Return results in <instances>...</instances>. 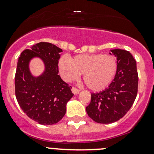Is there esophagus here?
<instances>
[{"mask_svg":"<svg viewBox=\"0 0 154 154\" xmlns=\"http://www.w3.org/2000/svg\"><path fill=\"white\" fill-rule=\"evenodd\" d=\"M72 93L74 94H78L79 92H80V90H79L78 88H75V87H72Z\"/></svg>","mask_w":154,"mask_h":154,"instance_id":"esophagus-1","label":"esophagus"}]
</instances>
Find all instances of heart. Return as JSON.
<instances>
[{"mask_svg": "<svg viewBox=\"0 0 154 154\" xmlns=\"http://www.w3.org/2000/svg\"><path fill=\"white\" fill-rule=\"evenodd\" d=\"M59 69L66 81H72L82 74V79L91 90H104L113 81L117 71L116 57L109 54H80L70 60L62 57Z\"/></svg>", "mask_w": 154, "mask_h": 154, "instance_id": "b5f03b06", "label": "heart"}]
</instances>
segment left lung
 Returning a JSON list of instances; mask_svg holds the SVG:
<instances>
[{
    "label": "left lung",
    "mask_w": 154,
    "mask_h": 154,
    "mask_svg": "<svg viewBox=\"0 0 154 154\" xmlns=\"http://www.w3.org/2000/svg\"><path fill=\"white\" fill-rule=\"evenodd\" d=\"M111 51L117 60L114 79L106 89L92 93L86 107L88 116L98 123H112L123 117L134 104L138 91L137 62L132 54L119 48Z\"/></svg>",
    "instance_id": "8db88e82"
}]
</instances>
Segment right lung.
Here are the masks:
<instances>
[{
    "label": "right lung",
    "mask_w": 154,
    "mask_h": 154,
    "mask_svg": "<svg viewBox=\"0 0 154 154\" xmlns=\"http://www.w3.org/2000/svg\"><path fill=\"white\" fill-rule=\"evenodd\" d=\"M63 50L55 45L40 42L26 49L19 57L14 85L19 106L29 117L41 125L57 123L66 111V104L74 96L66 82L58 75V60ZM39 57L45 72L38 77L31 74L29 63Z\"/></svg>",
    "instance_id": "1"
}]
</instances>
